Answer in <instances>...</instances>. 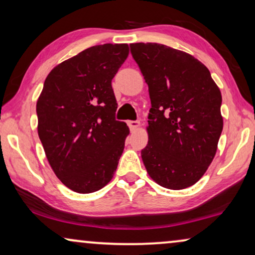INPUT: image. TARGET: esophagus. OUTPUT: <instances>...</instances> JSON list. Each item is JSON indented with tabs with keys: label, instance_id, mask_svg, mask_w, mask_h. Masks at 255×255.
<instances>
[{
	"label": "esophagus",
	"instance_id": "34e87169",
	"mask_svg": "<svg viewBox=\"0 0 255 255\" xmlns=\"http://www.w3.org/2000/svg\"><path fill=\"white\" fill-rule=\"evenodd\" d=\"M128 128H130V130L133 131V130H137V128H139V125H140V123H139L138 121H128Z\"/></svg>",
	"mask_w": 255,
	"mask_h": 255
}]
</instances>
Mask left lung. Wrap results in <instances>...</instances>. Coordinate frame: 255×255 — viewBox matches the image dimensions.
<instances>
[{
    "instance_id": "8db88e82",
    "label": "left lung",
    "mask_w": 255,
    "mask_h": 255,
    "mask_svg": "<svg viewBox=\"0 0 255 255\" xmlns=\"http://www.w3.org/2000/svg\"><path fill=\"white\" fill-rule=\"evenodd\" d=\"M148 86V175L173 190L193 186L215 158L223 130L222 94L193 55L156 43L130 44Z\"/></svg>"
}]
</instances>
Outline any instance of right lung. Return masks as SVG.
Returning a JSON list of instances; mask_svg holds the SVG:
<instances>
[{
	"mask_svg": "<svg viewBox=\"0 0 255 255\" xmlns=\"http://www.w3.org/2000/svg\"><path fill=\"white\" fill-rule=\"evenodd\" d=\"M128 55L127 44L92 46L59 64L37 101L38 135L58 179L80 194L110 182L128 128L116 121L111 80Z\"/></svg>",
	"mask_w": 255,
	"mask_h": 255,
	"instance_id": "add662e5",
	"label": "right lung"
}]
</instances>
